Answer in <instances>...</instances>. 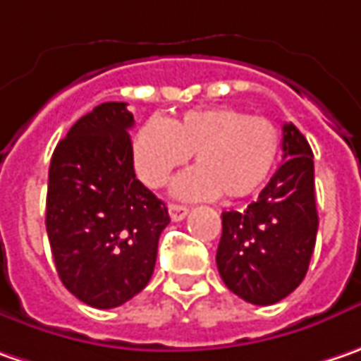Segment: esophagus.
I'll return each instance as SVG.
<instances>
[{
    "mask_svg": "<svg viewBox=\"0 0 361 361\" xmlns=\"http://www.w3.org/2000/svg\"><path fill=\"white\" fill-rule=\"evenodd\" d=\"M188 208L185 206H180V204H169V216H171V220L173 222H180L183 220L185 216H188Z\"/></svg>",
    "mask_w": 361,
    "mask_h": 361,
    "instance_id": "1",
    "label": "esophagus"
}]
</instances>
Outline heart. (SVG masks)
I'll list each match as a JSON object with an SVG mask.
<instances>
[{
	"label": "heart",
	"mask_w": 361,
	"mask_h": 361,
	"mask_svg": "<svg viewBox=\"0 0 361 361\" xmlns=\"http://www.w3.org/2000/svg\"><path fill=\"white\" fill-rule=\"evenodd\" d=\"M279 149V131L269 118L230 106L196 109L171 121L153 117L133 137L135 169L151 188L164 185L173 169L196 155V169L173 183V194L188 200L255 194L269 180Z\"/></svg>",
	"instance_id": "1"
}]
</instances>
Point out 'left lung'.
<instances>
[{"mask_svg": "<svg viewBox=\"0 0 361 361\" xmlns=\"http://www.w3.org/2000/svg\"><path fill=\"white\" fill-rule=\"evenodd\" d=\"M283 164L244 212L222 214L216 264L228 289L252 305H273L305 279L317 238L313 151L283 125Z\"/></svg>", "mask_w": 361, "mask_h": 361, "instance_id": "left-lung-1", "label": "left lung"}]
</instances>
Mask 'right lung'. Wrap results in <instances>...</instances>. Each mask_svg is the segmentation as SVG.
Wrapping results in <instances>:
<instances>
[{
	"label": "right lung",
	"instance_id": "add662e5",
	"mask_svg": "<svg viewBox=\"0 0 361 361\" xmlns=\"http://www.w3.org/2000/svg\"><path fill=\"white\" fill-rule=\"evenodd\" d=\"M127 102H102L56 145L46 230L56 271L76 299L113 309L149 283L169 224L161 200L135 178Z\"/></svg>",
	"mask_w": 361,
	"mask_h": 361
}]
</instances>
